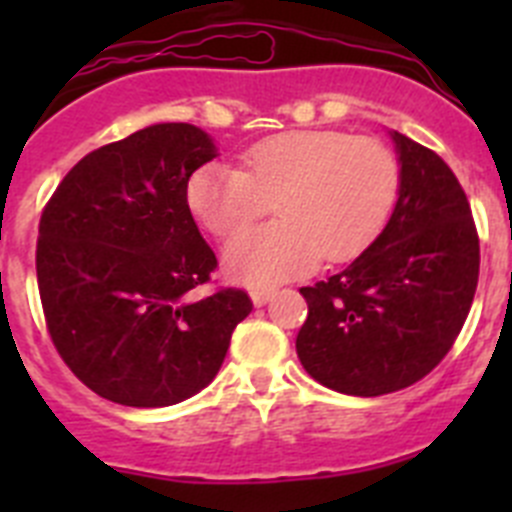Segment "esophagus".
Here are the masks:
<instances>
[{"instance_id": "34e87169", "label": "esophagus", "mask_w": 512, "mask_h": 512, "mask_svg": "<svg viewBox=\"0 0 512 512\" xmlns=\"http://www.w3.org/2000/svg\"><path fill=\"white\" fill-rule=\"evenodd\" d=\"M271 297H274V292H271V289H253L251 292V300L256 307H264Z\"/></svg>"}]
</instances>
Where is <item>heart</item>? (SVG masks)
<instances>
[{"label": "heart", "mask_w": 512, "mask_h": 512, "mask_svg": "<svg viewBox=\"0 0 512 512\" xmlns=\"http://www.w3.org/2000/svg\"><path fill=\"white\" fill-rule=\"evenodd\" d=\"M400 194V164L377 138L343 130H287L253 143L243 169L207 164L184 197L194 220L230 238L275 200L280 220L235 236L225 271L248 287H269L328 264H346L372 246Z\"/></svg>", "instance_id": "1"}]
</instances>
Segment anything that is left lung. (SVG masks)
Segmentation results:
<instances>
[{
	"label": "left lung",
	"mask_w": 512,
	"mask_h": 512,
	"mask_svg": "<svg viewBox=\"0 0 512 512\" xmlns=\"http://www.w3.org/2000/svg\"><path fill=\"white\" fill-rule=\"evenodd\" d=\"M400 194L377 241L343 271L302 287L297 333L305 372L330 390L379 397L405 390L449 354L479 277L467 194L441 156L390 130Z\"/></svg>",
	"instance_id": "obj_1"
}]
</instances>
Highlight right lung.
<instances>
[{"mask_svg":"<svg viewBox=\"0 0 512 512\" xmlns=\"http://www.w3.org/2000/svg\"><path fill=\"white\" fill-rule=\"evenodd\" d=\"M215 156L197 125L158 122L81 158L45 205L35 266L48 330L104 400L166 408L197 395L253 310L243 289L192 295L217 259L184 189Z\"/></svg>","mask_w":512,"mask_h":512,"instance_id":"1","label":"right lung"}]
</instances>
